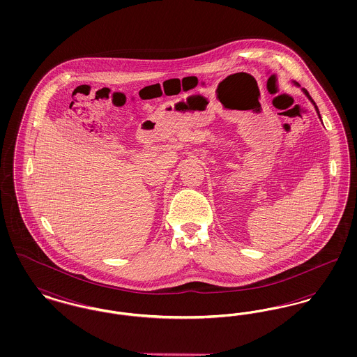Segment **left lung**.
<instances>
[{
    "mask_svg": "<svg viewBox=\"0 0 357 357\" xmlns=\"http://www.w3.org/2000/svg\"><path fill=\"white\" fill-rule=\"evenodd\" d=\"M293 84L297 85V86H300V85L297 84L296 82H293ZM303 92H304V95H305L306 98L310 100V102L314 105V109H316V112H317V115H319V118H320V120H321V116H320V111H319V108H317V105H316V102H313V99L310 98V95L306 92L305 89H303Z\"/></svg>",
    "mask_w": 357,
    "mask_h": 357,
    "instance_id": "1",
    "label": "left lung"
}]
</instances>
